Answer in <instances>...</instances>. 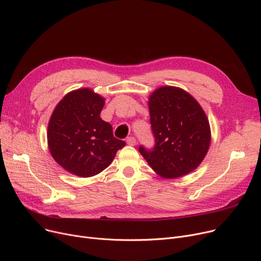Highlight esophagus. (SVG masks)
<instances>
[{"instance_id": "34e87169", "label": "esophagus", "mask_w": 261, "mask_h": 261, "mask_svg": "<svg viewBox=\"0 0 261 261\" xmlns=\"http://www.w3.org/2000/svg\"><path fill=\"white\" fill-rule=\"evenodd\" d=\"M127 144L130 145V146H135V144H136L135 138H133V136H130V138L127 139Z\"/></svg>"}]
</instances>
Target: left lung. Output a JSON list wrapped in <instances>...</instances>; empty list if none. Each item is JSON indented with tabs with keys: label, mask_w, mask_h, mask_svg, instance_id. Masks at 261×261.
<instances>
[{
	"label": "left lung",
	"mask_w": 261,
	"mask_h": 261,
	"mask_svg": "<svg viewBox=\"0 0 261 261\" xmlns=\"http://www.w3.org/2000/svg\"><path fill=\"white\" fill-rule=\"evenodd\" d=\"M148 107L155 145L139 150L149 166L166 179L195 170L211 144L210 122L199 102L186 91L167 86L150 95Z\"/></svg>",
	"instance_id": "left-lung-1"
}]
</instances>
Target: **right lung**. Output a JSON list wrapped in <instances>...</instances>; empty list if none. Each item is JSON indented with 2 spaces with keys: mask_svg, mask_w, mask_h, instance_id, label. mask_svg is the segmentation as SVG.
I'll use <instances>...</instances> for the list:
<instances>
[{
  "mask_svg": "<svg viewBox=\"0 0 261 261\" xmlns=\"http://www.w3.org/2000/svg\"><path fill=\"white\" fill-rule=\"evenodd\" d=\"M105 98L85 88L67 93L55 108L47 144L54 160L66 171L81 177L98 174L126 145L100 118Z\"/></svg>",
  "mask_w": 261,
  "mask_h": 261,
  "instance_id": "add662e5",
  "label": "right lung"
}]
</instances>
